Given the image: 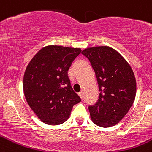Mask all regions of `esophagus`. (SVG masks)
Listing matches in <instances>:
<instances>
[{"instance_id":"34e87169","label":"esophagus","mask_w":152,"mask_h":152,"mask_svg":"<svg viewBox=\"0 0 152 152\" xmlns=\"http://www.w3.org/2000/svg\"><path fill=\"white\" fill-rule=\"evenodd\" d=\"M78 94H79V96L81 97V99L83 98V92H82V91H80V92H79V93H78Z\"/></svg>"}]
</instances>
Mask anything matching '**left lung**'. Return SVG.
<instances>
[{
  "instance_id": "1",
  "label": "left lung",
  "mask_w": 152,
  "mask_h": 152,
  "mask_svg": "<svg viewBox=\"0 0 152 152\" xmlns=\"http://www.w3.org/2000/svg\"><path fill=\"white\" fill-rule=\"evenodd\" d=\"M95 72L99 95L88 109L92 121L100 127L119 123L129 110L136 96V79L132 67L113 48L106 46L85 49Z\"/></svg>"
}]
</instances>
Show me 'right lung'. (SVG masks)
Segmentation results:
<instances>
[{
	"label": "right lung",
	"mask_w": 152,
	"mask_h": 152,
	"mask_svg": "<svg viewBox=\"0 0 152 152\" xmlns=\"http://www.w3.org/2000/svg\"><path fill=\"white\" fill-rule=\"evenodd\" d=\"M80 48L50 45L32 58L23 76L25 98L45 124L56 126L68 119L81 98L72 88L67 71Z\"/></svg>",
	"instance_id": "obj_1"
}]
</instances>
